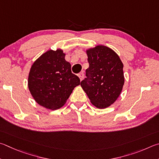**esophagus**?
<instances>
[{
  "label": "esophagus",
  "mask_w": 159,
  "mask_h": 159,
  "mask_svg": "<svg viewBox=\"0 0 159 159\" xmlns=\"http://www.w3.org/2000/svg\"><path fill=\"white\" fill-rule=\"evenodd\" d=\"M84 73H83V72H80V73H79V75H78V77H80V80H82L84 79Z\"/></svg>",
  "instance_id": "esophagus-1"
}]
</instances>
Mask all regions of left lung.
<instances>
[{
  "mask_svg": "<svg viewBox=\"0 0 159 159\" xmlns=\"http://www.w3.org/2000/svg\"><path fill=\"white\" fill-rule=\"evenodd\" d=\"M89 67L80 83L90 101L99 109L115 102L124 84V65L117 54L104 45L87 50Z\"/></svg>",
  "mask_w": 159,
  "mask_h": 159,
  "instance_id": "8db88e82",
  "label": "left lung"
}]
</instances>
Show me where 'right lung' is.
I'll use <instances>...</instances> for the list:
<instances>
[{
	"instance_id": "add662e5",
	"label": "right lung",
	"mask_w": 159,
	"mask_h": 159,
	"mask_svg": "<svg viewBox=\"0 0 159 159\" xmlns=\"http://www.w3.org/2000/svg\"><path fill=\"white\" fill-rule=\"evenodd\" d=\"M63 50L50 49L42 54L30 68L28 86L33 98L47 109L63 107L80 80L72 73L70 63Z\"/></svg>"
}]
</instances>
